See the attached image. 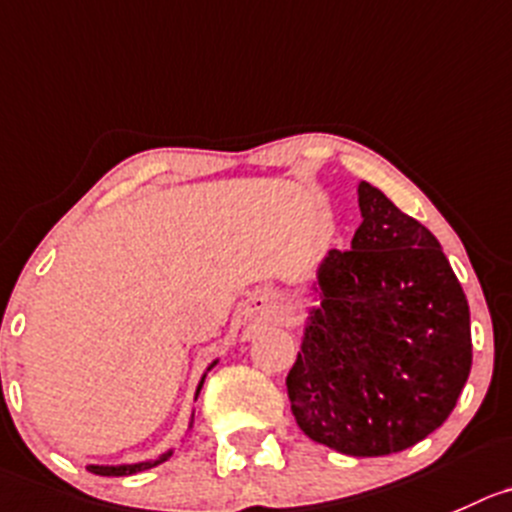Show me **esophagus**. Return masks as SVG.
I'll use <instances>...</instances> for the list:
<instances>
[{"instance_id":"obj_1","label":"esophagus","mask_w":512,"mask_h":512,"mask_svg":"<svg viewBox=\"0 0 512 512\" xmlns=\"http://www.w3.org/2000/svg\"><path fill=\"white\" fill-rule=\"evenodd\" d=\"M253 301H256V309L264 311V314H271V311H274V296L266 294V291H264V294L256 296Z\"/></svg>"}]
</instances>
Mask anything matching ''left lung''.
<instances>
[{
	"mask_svg": "<svg viewBox=\"0 0 512 512\" xmlns=\"http://www.w3.org/2000/svg\"><path fill=\"white\" fill-rule=\"evenodd\" d=\"M359 211L352 248L321 261L286 392L306 437L379 457L417 445L455 410L472 367L470 309L420 221L369 183Z\"/></svg>",
	"mask_w": 512,
	"mask_h": 512,
	"instance_id": "8db88e82",
	"label": "left lung"
}]
</instances>
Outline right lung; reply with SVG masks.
I'll return each mask as SVG.
<instances>
[{"instance_id":"1","label":"right lung","mask_w":512,"mask_h":512,"mask_svg":"<svg viewBox=\"0 0 512 512\" xmlns=\"http://www.w3.org/2000/svg\"><path fill=\"white\" fill-rule=\"evenodd\" d=\"M206 379V377H203ZM203 379L201 384H198V392H201L203 387ZM196 392V394H198ZM170 457V452H165V455H160L158 460H150V462H138V465H118V467H107V465H90V472H95V475H105V478H120V475H135V472H143V470H150V467L160 465V462H165Z\"/></svg>"}]
</instances>
